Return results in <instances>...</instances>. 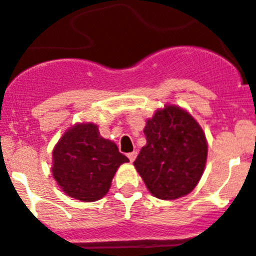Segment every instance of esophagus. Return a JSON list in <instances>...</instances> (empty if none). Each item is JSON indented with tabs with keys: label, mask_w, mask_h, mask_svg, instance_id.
Returning a JSON list of instances; mask_svg holds the SVG:
<instances>
[{
	"label": "esophagus",
	"mask_w": 256,
	"mask_h": 256,
	"mask_svg": "<svg viewBox=\"0 0 256 256\" xmlns=\"http://www.w3.org/2000/svg\"><path fill=\"white\" fill-rule=\"evenodd\" d=\"M136 156H138V152H136V151H132V152L128 154V160H130V162H134V160L136 158Z\"/></svg>",
	"instance_id": "obj_1"
}]
</instances>
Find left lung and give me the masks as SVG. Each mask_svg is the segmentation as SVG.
<instances>
[{"label": "left lung", "mask_w": 256, "mask_h": 256, "mask_svg": "<svg viewBox=\"0 0 256 256\" xmlns=\"http://www.w3.org/2000/svg\"><path fill=\"white\" fill-rule=\"evenodd\" d=\"M146 145L134 161L146 188L161 200L190 194L208 158L205 132L194 116L176 105L158 108L144 128Z\"/></svg>", "instance_id": "left-lung-1"}]
</instances>
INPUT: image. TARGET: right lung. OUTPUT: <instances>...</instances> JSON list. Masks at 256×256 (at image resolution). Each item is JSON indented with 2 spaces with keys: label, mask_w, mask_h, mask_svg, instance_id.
I'll list each match as a JSON object with an SVG mask.
<instances>
[{
  "label": "right lung",
  "mask_w": 256,
  "mask_h": 256,
  "mask_svg": "<svg viewBox=\"0 0 256 256\" xmlns=\"http://www.w3.org/2000/svg\"><path fill=\"white\" fill-rule=\"evenodd\" d=\"M128 158L92 122H78L64 132L52 150V176L74 199L91 202L108 192L116 171Z\"/></svg>",
  "instance_id": "1"
}]
</instances>
